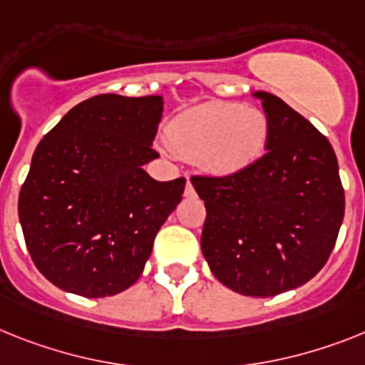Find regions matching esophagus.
<instances>
[{"label": "esophagus", "mask_w": 365, "mask_h": 365, "mask_svg": "<svg viewBox=\"0 0 365 365\" xmlns=\"http://www.w3.org/2000/svg\"><path fill=\"white\" fill-rule=\"evenodd\" d=\"M183 195H185L187 198H192L195 195H197V192H195V187H192V183L189 182V180H187V185H185V191H183Z\"/></svg>", "instance_id": "esophagus-1"}]
</instances>
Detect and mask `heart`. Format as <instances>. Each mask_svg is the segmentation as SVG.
I'll return each mask as SVG.
<instances>
[{
  "mask_svg": "<svg viewBox=\"0 0 365 365\" xmlns=\"http://www.w3.org/2000/svg\"><path fill=\"white\" fill-rule=\"evenodd\" d=\"M269 131V116L259 107L211 100L178 115L168 124L167 140L206 173L230 176L262 158Z\"/></svg>",
  "mask_w": 365,
  "mask_h": 365,
  "instance_id": "b5f03b06",
  "label": "heart"
}]
</instances>
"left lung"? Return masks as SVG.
Listing matches in <instances>:
<instances>
[{"label": "left lung", "instance_id": "obj_1", "mask_svg": "<svg viewBox=\"0 0 365 365\" xmlns=\"http://www.w3.org/2000/svg\"><path fill=\"white\" fill-rule=\"evenodd\" d=\"M254 98L271 124L267 152L241 173L191 183L206 204L200 247L217 280L241 295L274 297L323 269L345 195L329 139L274 94Z\"/></svg>", "mask_w": 365, "mask_h": 365}]
</instances>
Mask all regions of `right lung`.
<instances>
[{
  "instance_id": "right-lung-1",
  "label": "right lung",
  "mask_w": 365,
  "mask_h": 365,
  "mask_svg": "<svg viewBox=\"0 0 365 365\" xmlns=\"http://www.w3.org/2000/svg\"><path fill=\"white\" fill-rule=\"evenodd\" d=\"M163 116V96L100 94L72 107L38 143L18 217L36 269L76 295L111 297L133 286L185 178L158 182L143 165Z\"/></svg>"
}]
</instances>
